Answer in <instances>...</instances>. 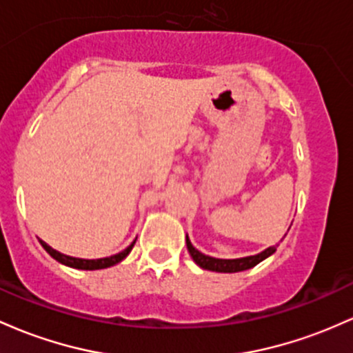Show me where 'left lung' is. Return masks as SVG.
I'll return each mask as SVG.
<instances>
[{
    "instance_id": "8db88e82",
    "label": "left lung",
    "mask_w": 353,
    "mask_h": 353,
    "mask_svg": "<svg viewBox=\"0 0 353 353\" xmlns=\"http://www.w3.org/2000/svg\"><path fill=\"white\" fill-rule=\"evenodd\" d=\"M185 245H188V251L191 254V258L194 259V263L197 266H201L203 270H209V271H218V273H238V271H245L256 266L258 263H261L263 259H266L268 256L276 251V248L270 246L266 250H263L261 253L253 254V256H245V258H234V259H223V258H212L208 256V254L201 253L199 250H196L192 246L191 239L189 236L185 234Z\"/></svg>"
}]
</instances>
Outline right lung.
I'll return each instance as SVG.
<instances>
[{
	"instance_id": "obj_1",
	"label": "right lung",
	"mask_w": 353,
	"mask_h": 353,
	"mask_svg": "<svg viewBox=\"0 0 353 353\" xmlns=\"http://www.w3.org/2000/svg\"><path fill=\"white\" fill-rule=\"evenodd\" d=\"M135 239H137V238H135ZM135 239L132 243H130L129 246L125 248V250L120 251V253L112 254V256H107V258H99V259H83V258L68 256V254H63V253H60V251L53 250L52 246L46 245V243L41 241V239H40V245L45 248L46 253H48L53 259H57V261L61 263V265L70 266V268H75V270H103V268H110V266L117 265V263L122 261L123 258H127V254L132 251V248L135 245Z\"/></svg>"
}]
</instances>
